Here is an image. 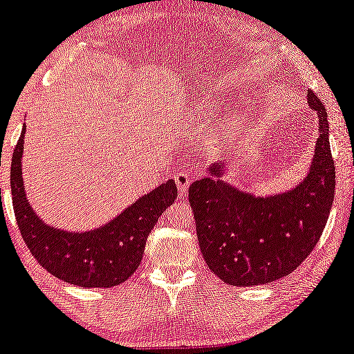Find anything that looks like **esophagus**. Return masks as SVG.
Returning <instances> with one entry per match:
<instances>
[{
    "mask_svg": "<svg viewBox=\"0 0 354 354\" xmlns=\"http://www.w3.org/2000/svg\"><path fill=\"white\" fill-rule=\"evenodd\" d=\"M174 181H176L178 189H180L181 195H183L186 188H188L189 183H192V178H189V174L186 173V171H178L176 176H174Z\"/></svg>",
    "mask_w": 354,
    "mask_h": 354,
    "instance_id": "esophagus-1",
    "label": "esophagus"
}]
</instances>
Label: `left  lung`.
I'll use <instances>...</instances> for the list:
<instances>
[{
  "instance_id": "8db88e82",
  "label": "left lung",
  "mask_w": 354,
  "mask_h": 354,
  "mask_svg": "<svg viewBox=\"0 0 354 354\" xmlns=\"http://www.w3.org/2000/svg\"><path fill=\"white\" fill-rule=\"evenodd\" d=\"M319 138L306 180L290 192L254 196L221 180L223 165L189 186L188 198L205 262L225 284H269L296 270L316 247L335 200L336 168L329 147L328 114L313 91Z\"/></svg>"
}]
</instances>
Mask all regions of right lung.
<instances>
[{"label":"right lung","instance_id":"obj_1","mask_svg":"<svg viewBox=\"0 0 354 354\" xmlns=\"http://www.w3.org/2000/svg\"><path fill=\"white\" fill-rule=\"evenodd\" d=\"M25 127L11 159V198L17 223L26 247L44 269L68 284L114 287L134 274L145 254L147 235L161 213L178 196L174 180L165 181L134 201L104 227L72 234L48 227L35 215L25 196L21 154Z\"/></svg>","mask_w":354,"mask_h":354}]
</instances>
